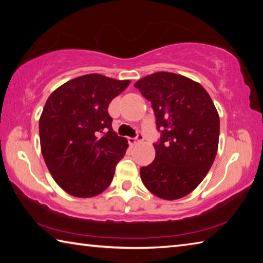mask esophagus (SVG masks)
<instances>
[{"label":"esophagus","mask_w":263,"mask_h":263,"mask_svg":"<svg viewBox=\"0 0 263 263\" xmlns=\"http://www.w3.org/2000/svg\"><path fill=\"white\" fill-rule=\"evenodd\" d=\"M142 140H144V136H142V133H138V136L136 138H128V142H130L131 145L137 144V142L142 141Z\"/></svg>","instance_id":"esophagus-1"}]
</instances>
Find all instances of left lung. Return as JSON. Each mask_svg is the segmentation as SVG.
Instances as JSON below:
<instances>
[{
    "label": "left lung",
    "mask_w": 263,
    "mask_h": 263,
    "mask_svg": "<svg viewBox=\"0 0 263 263\" xmlns=\"http://www.w3.org/2000/svg\"><path fill=\"white\" fill-rule=\"evenodd\" d=\"M152 103L160 142L155 159L140 168L151 193L174 201L197 188L215 161L219 142V115L202 84L186 77L158 72L135 83Z\"/></svg>",
    "instance_id": "1"
}]
</instances>
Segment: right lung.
Returning a JSON list of instances; mask_svg holds the SVG:
<instances>
[{
  "label": "right lung",
  "instance_id": "add662e5",
  "mask_svg": "<svg viewBox=\"0 0 263 263\" xmlns=\"http://www.w3.org/2000/svg\"><path fill=\"white\" fill-rule=\"evenodd\" d=\"M130 80L87 74L57 88L39 118L43 158L57 184L80 198L100 195L128 147L112 128L108 106Z\"/></svg>",
  "mask_w": 263,
  "mask_h": 263
}]
</instances>
